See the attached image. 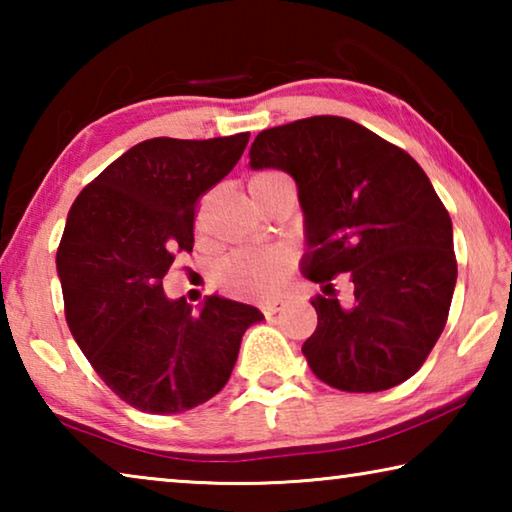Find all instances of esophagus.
Instances as JSON below:
<instances>
[{
    "mask_svg": "<svg viewBox=\"0 0 512 512\" xmlns=\"http://www.w3.org/2000/svg\"><path fill=\"white\" fill-rule=\"evenodd\" d=\"M284 305H287V302H284L282 298H273V300H266L264 305H262V311H264V316L266 318H271V316H275L277 311H282L284 309Z\"/></svg>",
    "mask_w": 512,
    "mask_h": 512,
    "instance_id": "obj_1",
    "label": "esophagus"
}]
</instances>
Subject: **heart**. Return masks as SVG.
Returning <instances> with one entry per match:
<instances>
[{
    "label": "heart",
    "mask_w": 512,
    "mask_h": 512,
    "mask_svg": "<svg viewBox=\"0 0 512 512\" xmlns=\"http://www.w3.org/2000/svg\"><path fill=\"white\" fill-rule=\"evenodd\" d=\"M280 178L277 171H259L250 178V194H259ZM296 264V253L287 246L237 248L216 266V280L223 289L235 293H268L280 287Z\"/></svg>",
    "instance_id": "heart-1"
}]
</instances>
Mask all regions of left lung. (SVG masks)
<instances>
[{
    "label": "left lung",
    "mask_w": 512,
    "mask_h": 512,
    "mask_svg": "<svg viewBox=\"0 0 512 512\" xmlns=\"http://www.w3.org/2000/svg\"><path fill=\"white\" fill-rule=\"evenodd\" d=\"M250 169L296 180L305 212L302 275L316 332L302 345L314 375L348 393H377L420 370L443 334L456 287L452 219L422 167L400 146L345 117H309L262 131ZM350 272L341 306L328 280Z\"/></svg>",
    "instance_id": "8db88e82"
}]
</instances>
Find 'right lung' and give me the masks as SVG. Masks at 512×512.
<instances>
[{"mask_svg": "<svg viewBox=\"0 0 512 512\" xmlns=\"http://www.w3.org/2000/svg\"><path fill=\"white\" fill-rule=\"evenodd\" d=\"M250 133L153 137L108 164L76 196L56 253L69 332L112 393L133 409H194L228 384L241 336L262 320L207 296L194 311L162 277L194 248V212L244 153Z\"/></svg>", "mask_w": 512, "mask_h": 512, "instance_id": "obj_1", "label": "right lung"}]
</instances>
